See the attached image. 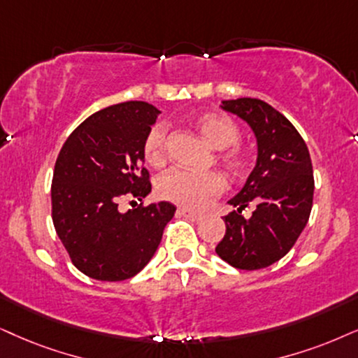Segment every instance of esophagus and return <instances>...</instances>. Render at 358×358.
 <instances>
[{
    "label": "esophagus",
    "instance_id": "34e87169",
    "mask_svg": "<svg viewBox=\"0 0 358 358\" xmlns=\"http://www.w3.org/2000/svg\"><path fill=\"white\" fill-rule=\"evenodd\" d=\"M178 215L183 216V218L187 220H192V221H200L203 216L200 215V213H194V211H189V210H185V208H180L178 210Z\"/></svg>",
    "mask_w": 358,
    "mask_h": 358
}]
</instances>
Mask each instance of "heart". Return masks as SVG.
Masks as SVG:
<instances>
[{"label":"heart","instance_id":"b5f03b06","mask_svg":"<svg viewBox=\"0 0 358 358\" xmlns=\"http://www.w3.org/2000/svg\"><path fill=\"white\" fill-rule=\"evenodd\" d=\"M193 127L211 147L220 148L218 160L234 178H241L251 169L250 153L238 140L241 129L233 119L220 112H205L193 119ZM143 157L150 166H164L169 160V127L157 124L143 140ZM226 182L218 171H189L176 169L162 175L157 192L164 200L187 210H203L224 192Z\"/></svg>","mask_w":358,"mask_h":358}]
</instances>
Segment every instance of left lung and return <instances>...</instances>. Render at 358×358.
Returning a JSON list of instances; mask_svg holds the SVG:
<instances>
[{"label":"left lung","mask_w":358,"mask_h":358,"mask_svg":"<svg viewBox=\"0 0 358 358\" xmlns=\"http://www.w3.org/2000/svg\"><path fill=\"white\" fill-rule=\"evenodd\" d=\"M224 110L246 120L257 140V164L233 198L238 211L224 216L226 234L216 246L221 259L236 269L268 268L296 244L309 221L314 173L304 138L286 117L259 99L223 101ZM251 202L250 220L241 215Z\"/></svg>","instance_id":"1"}]
</instances>
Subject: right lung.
<instances>
[{
  "label": "right lung",
  "instance_id": "add662e5",
  "mask_svg": "<svg viewBox=\"0 0 358 358\" xmlns=\"http://www.w3.org/2000/svg\"><path fill=\"white\" fill-rule=\"evenodd\" d=\"M160 114L142 101L122 102L87 117L59 152L51 185L52 223L72 264L97 280L140 273L176 208L169 201L119 211L125 198L152 189L143 140Z\"/></svg>",
  "mask_w": 358,
  "mask_h": 358
}]
</instances>
